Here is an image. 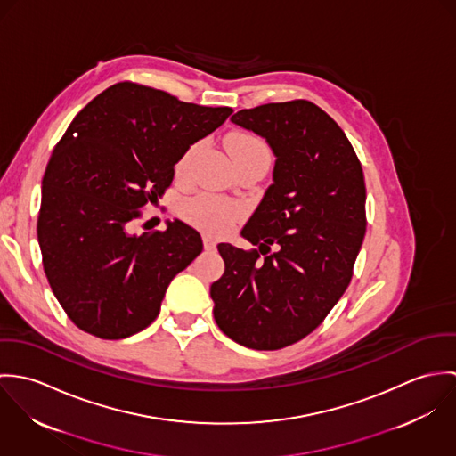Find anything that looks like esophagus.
<instances>
[{"mask_svg":"<svg viewBox=\"0 0 456 456\" xmlns=\"http://www.w3.org/2000/svg\"><path fill=\"white\" fill-rule=\"evenodd\" d=\"M216 239L214 237H210V235H203V248L207 249V251H214L216 249Z\"/></svg>","mask_w":456,"mask_h":456,"instance_id":"1","label":"esophagus"}]
</instances>
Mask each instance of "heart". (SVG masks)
I'll use <instances>...</instances> for the list:
<instances>
[{"instance_id":"heart-1","label":"heart","mask_w":456,"mask_h":456,"mask_svg":"<svg viewBox=\"0 0 456 456\" xmlns=\"http://www.w3.org/2000/svg\"><path fill=\"white\" fill-rule=\"evenodd\" d=\"M224 145L237 168L253 161H270L268 145L255 133L232 131L224 140ZM196 151L198 143L190 145L175 163V175L179 179L188 177ZM183 216L205 232L224 233L244 219L246 207L239 201L226 200L221 196L196 195L184 201Z\"/></svg>"}]
</instances>
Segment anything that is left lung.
Segmentation results:
<instances>
[{"instance_id":"1","label":"left lung","mask_w":456,"mask_h":456,"mask_svg":"<svg viewBox=\"0 0 456 456\" xmlns=\"http://www.w3.org/2000/svg\"><path fill=\"white\" fill-rule=\"evenodd\" d=\"M232 123L265 136L277 159L242 230L255 248L217 246L214 320L246 347L282 349L322 325L351 282L367 230L363 170L346 133L309 100L244 109Z\"/></svg>"}]
</instances>
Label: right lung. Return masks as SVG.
<instances>
[{"instance_id":"1","label":"right lung","mask_w":456,"mask_h":456,"mask_svg":"<svg viewBox=\"0 0 456 456\" xmlns=\"http://www.w3.org/2000/svg\"><path fill=\"white\" fill-rule=\"evenodd\" d=\"M232 112L125 80L73 118L42 179L37 235L51 289L75 326L119 340L156 320L170 281L203 244L183 221L163 232H147V221L142 235L133 223L170 188L181 154Z\"/></svg>"}]
</instances>
